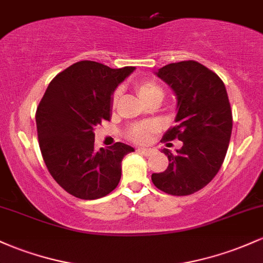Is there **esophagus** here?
I'll return each instance as SVG.
<instances>
[{
  "instance_id": "1",
  "label": "esophagus",
  "mask_w": 263,
  "mask_h": 263,
  "mask_svg": "<svg viewBox=\"0 0 263 263\" xmlns=\"http://www.w3.org/2000/svg\"><path fill=\"white\" fill-rule=\"evenodd\" d=\"M138 152H141V154L145 155V156H149L152 154V152H154V149H151V148H138Z\"/></svg>"
}]
</instances>
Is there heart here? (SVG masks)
Listing matches in <instances>:
<instances>
[{"mask_svg":"<svg viewBox=\"0 0 263 263\" xmlns=\"http://www.w3.org/2000/svg\"><path fill=\"white\" fill-rule=\"evenodd\" d=\"M135 89H136L137 95L141 97V100H143L147 103L148 101L154 99H161L163 97V91L157 83L152 82L148 80H141L137 81L135 83ZM118 96H120V92L115 91L111 95V108H114L116 106ZM156 131L155 125L148 122H140V123H134L127 128L126 131V137L128 140L134 141L137 143H145L149 140L151 135Z\"/></svg>","mask_w":263,"mask_h":263,"instance_id":"obj_1","label":"heart"}]
</instances>
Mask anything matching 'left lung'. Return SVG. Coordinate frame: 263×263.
I'll return each instance as SVG.
<instances>
[{"label":"left lung","mask_w":263,"mask_h":263,"mask_svg":"<svg viewBox=\"0 0 263 263\" xmlns=\"http://www.w3.org/2000/svg\"><path fill=\"white\" fill-rule=\"evenodd\" d=\"M177 96L176 126L164 134L163 141H182V147L168 157V167L152 174L158 190L172 196L200 191L220 171L232 132V111L224 83L215 72L200 62L181 61L156 72Z\"/></svg>","instance_id":"left-lung-1"}]
</instances>
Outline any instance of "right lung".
I'll return each instance as SVG.
<instances>
[{"mask_svg": "<svg viewBox=\"0 0 263 263\" xmlns=\"http://www.w3.org/2000/svg\"><path fill=\"white\" fill-rule=\"evenodd\" d=\"M135 70L80 61L51 81L36 111L40 149L53 180L74 197L96 200L121 178V162L131 146L116 142L95 149V127L111 116V95Z\"/></svg>", "mask_w": 263, "mask_h": 263, "instance_id": "right-lung-1", "label": "right lung"}]
</instances>
